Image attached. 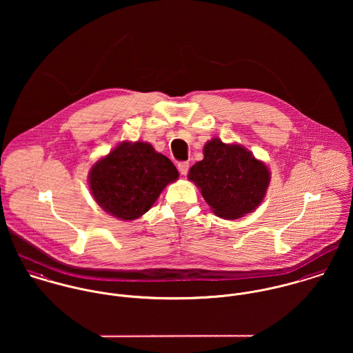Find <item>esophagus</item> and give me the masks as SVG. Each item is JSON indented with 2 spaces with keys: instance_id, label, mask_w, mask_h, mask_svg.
I'll use <instances>...</instances> for the list:
<instances>
[{
  "instance_id": "34e87169",
  "label": "esophagus",
  "mask_w": 353,
  "mask_h": 353,
  "mask_svg": "<svg viewBox=\"0 0 353 353\" xmlns=\"http://www.w3.org/2000/svg\"><path fill=\"white\" fill-rule=\"evenodd\" d=\"M189 167H190L189 161H181V163L178 164V170H179V172H181L182 175H186V174H188Z\"/></svg>"
}]
</instances>
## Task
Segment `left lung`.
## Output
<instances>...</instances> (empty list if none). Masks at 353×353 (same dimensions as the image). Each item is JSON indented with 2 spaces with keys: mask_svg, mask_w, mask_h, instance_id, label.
Segmentation results:
<instances>
[{
  "mask_svg": "<svg viewBox=\"0 0 353 353\" xmlns=\"http://www.w3.org/2000/svg\"><path fill=\"white\" fill-rule=\"evenodd\" d=\"M189 179L214 214L235 220L255 210L265 199L270 172L245 147L212 139L203 147V159L190 168Z\"/></svg>",
  "mask_w": 353,
  "mask_h": 353,
  "instance_id": "left-lung-1",
  "label": "left lung"
}]
</instances>
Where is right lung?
<instances>
[{
  "label": "right lung",
  "mask_w": 353,
  "mask_h": 353,
  "mask_svg": "<svg viewBox=\"0 0 353 353\" xmlns=\"http://www.w3.org/2000/svg\"><path fill=\"white\" fill-rule=\"evenodd\" d=\"M178 176L172 161L150 143L123 141L92 165L88 179L103 210L119 220H134L147 213Z\"/></svg>",
  "instance_id": "1"
}]
</instances>
